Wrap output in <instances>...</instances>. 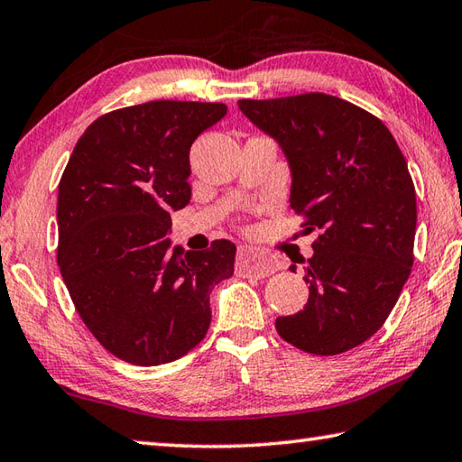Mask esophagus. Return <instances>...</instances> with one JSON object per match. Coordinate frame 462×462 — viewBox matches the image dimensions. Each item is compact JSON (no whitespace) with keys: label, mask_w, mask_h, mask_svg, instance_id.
Wrapping results in <instances>:
<instances>
[{"label":"esophagus","mask_w":462,"mask_h":462,"mask_svg":"<svg viewBox=\"0 0 462 462\" xmlns=\"http://www.w3.org/2000/svg\"><path fill=\"white\" fill-rule=\"evenodd\" d=\"M238 268L246 276L266 278L278 270V262L274 256L260 252L256 248H240L238 252Z\"/></svg>","instance_id":"esophagus-1"}]
</instances>
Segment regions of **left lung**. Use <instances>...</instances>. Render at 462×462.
Segmentation results:
<instances>
[{
    "label": "left lung",
    "instance_id": "obj_1",
    "mask_svg": "<svg viewBox=\"0 0 462 462\" xmlns=\"http://www.w3.org/2000/svg\"><path fill=\"white\" fill-rule=\"evenodd\" d=\"M238 107L282 148L291 208L306 218L304 232L319 230L302 260L309 302L278 316V334L320 356L363 345L394 309L414 260L417 194L399 143L376 116L328 94Z\"/></svg>",
    "mask_w": 462,
    "mask_h": 462
}]
</instances>
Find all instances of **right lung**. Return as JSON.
Segmentation results:
<instances>
[{"instance_id":"add662e5","label":"right lung","mask_w":462,"mask_h":462,"mask_svg":"<svg viewBox=\"0 0 462 462\" xmlns=\"http://www.w3.org/2000/svg\"><path fill=\"white\" fill-rule=\"evenodd\" d=\"M224 104L156 102L97 117L58 188V266L99 345L138 366L171 363L200 342L212 288L234 274L236 246L184 250L170 214L189 202V146Z\"/></svg>"}]
</instances>
